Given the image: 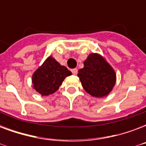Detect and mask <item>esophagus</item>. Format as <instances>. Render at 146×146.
<instances>
[{"instance_id":"34e87169","label":"esophagus","mask_w":146,"mask_h":146,"mask_svg":"<svg viewBox=\"0 0 146 146\" xmlns=\"http://www.w3.org/2000/svg\"><path fill=\"white\" fill-rule=\"evenodd\" d=\"M71 72L73 73V75H76V74H77V69H72V70H71Z\"/></svg>"}]
</instances>
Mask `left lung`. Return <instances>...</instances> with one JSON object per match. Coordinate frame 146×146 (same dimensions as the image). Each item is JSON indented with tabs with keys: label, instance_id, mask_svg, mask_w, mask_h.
Here are the masks:
<instances>
[{
	"label": "left lung",
	"instance_id": "8db88e82",
	"mask_svg": "<svg viewBox=\"0 0 146 146\" xmlns=\"http://www.w3.org/2000/svg\"><path fill=\"white\" fill-rule=\"evenodd\" d=\"M84 67L78 76L83 89L90 96L102 98L108 96L117 81L115 70L102 55L92 53L85 60Z\"/></svg>",
	"mask_w": 146,
	"mask_h": 146
}]
</instances>
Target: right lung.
Segmentation results:
<instances>
[{
  "instance_id": "obj_1",
  "label": "right lung",
  "mask_w": 146,
  "mask_h": 146,
  "mask_svg": "<svg viewBox=\"0 0 146 146\" xmlns=\"http://www.w3.org/2000/svg\"><path fill=\"white\" fill-rule=\"evenodd\" d=\"M72 73L49 56L44 63L33 73L32 76L33 89L42 96H50L57 91L64 79Z\"/></svg>"
}]
</instances>
